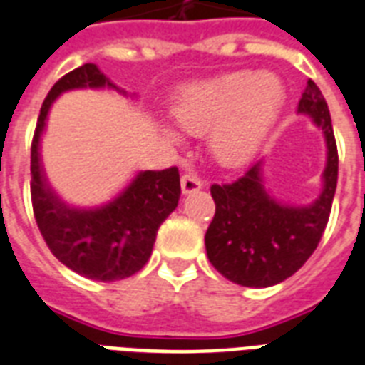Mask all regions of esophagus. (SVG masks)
<instances>
[{
    "mask_svg": "<svg viewBox=\"0 0 365 365\" xmlns=\"http://www.w3.org/2000/svg\"><path fill=\"white\" fill-rule=\"evenodd\" d=\"M202 187V180L199 176H195L193 172H185L182 176V191L183 193H195Z\"/></svg>",
    "mask_w": 365,
    "mask_h": 365,
    "instance_id": "obj_1",
    "label": "esophagus"
}]
</instances>
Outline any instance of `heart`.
<instances>
[{"label":"heart","mask_w":365,"mask_h":365,"mask_svg":"<svg viewBox=\"0 0 365 365\" xmlns=\"http://www.w3.org/2000/svg\"><path fill=\"white\" fill-rule=\"evenodd\" d=\"M286 100L282 79L272 71H231L185 88L172 115L189 134H208L214 157L239 165L259 149Z\"/></svg>","instance_id":"1"}]
</instances>
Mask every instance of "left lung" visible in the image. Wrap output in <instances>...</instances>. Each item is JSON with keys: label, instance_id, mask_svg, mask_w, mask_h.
Here are the masks:
<instances>
[{"label": "left lung", "instance_id": "1", "mask_svg": "<svg viewBox=\"0 0 365 365\" xmlns=\"http://www.w3.org/2000/svg\"><path fill=\"white\" fill-rule=\"evenodd\" d=\"M322 128L328 143L320 199L305 208L278 205L261 185V160L235 182L210 187L216 214L206 229L208 259L220 274L240 286L267 288L297 272L317 250L334 205L339 155L328 104L309 79L297 106Z\"/></svg>", "mask_w": 365, "mask_h": 365}]
</instances>
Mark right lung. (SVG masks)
<instances>
[{
  "instance_id": "obj_1",
  "label": "right lung",
  "mask_w": 365,
  "mask_h": 365,
  "mask_svg": "<svg viewBox=\"0 0 365 365\" xmlns=\"http://www.w3.org/2000/svg\"><path fill=\"white\" fill-rule=\"evenodd\" d=\"M113 87L94 64H83L60 77L43 100L31 138V208L48 250L60 263L81 277L113 282L136 274L148 263L160 223L178 206L182 193L176 166L148 170L111 205L98 210H71L48 189L39 165L41 136L48 108L64 91Z\"/></svg>"
}]
</instances>
